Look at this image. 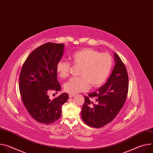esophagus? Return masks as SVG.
Segmentation results:
<instances>
[{"mask_svg":"<svg viewBox=\"0 0 153 153\" xmlns=\"http://www.w3.org/2000/svg\"><path fill=\"white\" fill-rule=\"evenodd\" d=\"M75 96V94H69V97H73Z\"/></svg>","mask_w":153,"mask_h":153,"instance_id":"34e87169","label":"esophagus"}]
</instances>
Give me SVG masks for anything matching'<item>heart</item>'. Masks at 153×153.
<instances>
[{
    "mask_svg": "<svg viewBox=\"0 0 153 153\" xmlns=\"http://www.w3.org/2000/svg\"><path fill=\"white\" fill-rule=\"evenodd\" d=\"M70 59L74 65L80 66L79 77L71 78L64 85V89L70 94H76L100 86L105 82L111 70L113 59L108 53H100L91 48H83L73 53ZM71 63L60 60L56 65V71L63 79L70 75Z\"/></svg>",
    "mask_w": 153,
    "mask_h": 153,
    "instance_id": "heart-1",
    "label": "heart"
}]
</instances>
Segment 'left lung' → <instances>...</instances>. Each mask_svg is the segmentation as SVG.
<instances>
[{
	"instance_id": "1",
	"label": "left lung",
	"mask_w": 153,
	"mask_h": 153,
	"mask_svg": "<svg viewBox=\"0 0 153 153\" xmlns=\"http://www.w3.org/2000/svg\"><path fill=\"white\" fill-rule=\"evenodd\" d=\"M114 60L115 66L105 84L85 96L81 115L83 122L90 126L101 128L111 122L126 101L128 91L127 70L115 53Z\"/></svg>"
}]
</instances>
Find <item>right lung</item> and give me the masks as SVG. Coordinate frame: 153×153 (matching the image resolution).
I'll use <instances>...</instances> for the list:
<instances>
[{
    "instance_id": "obj_1",
    "label": "right lung",
    "mask_w": 153,
    "mask_h": 153,
    "mask_svg": "<svg viewBox=\"0 0 153 153\" xmlns=\"http://www.w3.org/2000/svg\"><path fill=\"white\" fill-rule=\"evenodd\" d=\"M64 44L48 42L32 51L22 67L19 90L31 116L39 123L50 124L61 116L62 106L69 97L63 93L53 100L50 91H59L61 86L57 79L56 65L63 54Z\"/></svg>"
}]
</instances>
